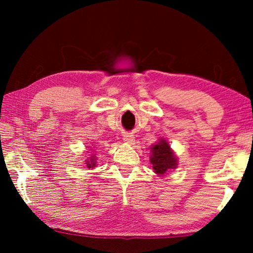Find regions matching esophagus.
I'll list each match as a JSON object with an SVG mask.
<instances>
[{
	"label": "esophagus",
	"instance_id": "obj_1",
	"mask_svg": "<svg viewBox=\"0 0 253 253\" xmlns=\"http://www.w3.org/2000/svg\"><path fill=\"white\" fill-rule=\"evenodd\" d=\"M124 142H126L128 144H132L135 142V137L132 134H125L124 135Z\"/></svg>",
	"mask_w": 253,
	"mask_h": 253
}]
</instances>
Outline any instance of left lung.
<instances>
[{
	"label": "left lung",
	"instance_id": "1",
	"mask_svg": "<svg viewBox=\"0 0 253 253\" xmlns=\"http://www.w3.org/2000/svg\"><path fill=\"white\" fill-rule=\"evenodd\" d=\"M170 146L168 142L162 139L160 143L154 145L152 147L151 163L153 164L154 172L164 175L169 169H176L177 162L173 152L170 151Z\"/></svg>",
	"mask_w": 253,
	"mask_h": 253
}]
</instances>
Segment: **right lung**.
<instances>
[{"label": "right lung", "mask_w": 253, "mask_h": 253, "mask_svg": "<svg viewBox=\"0 0 253 253\" xmlns=\"http://www.w3.org/2000/svg\"><path fill=\"white\" fill-rule=\"evenodd\" d=\"M90 162H88L87 161V163H85V164H87V168L88 169H90V168H95V165H96V160L97 158H95V157H91L90 158Z\"/></svg>", "instance_id": "obj_1"}]
</instances>
